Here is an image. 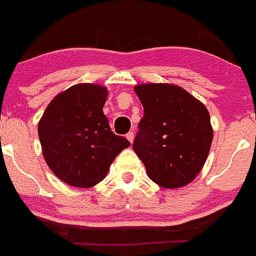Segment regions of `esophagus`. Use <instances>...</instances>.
<instances>
[{"label":"esophagus","mask_w":256,"mask_h":256,"mask_svg":"<svg viewBox=\"0 0 256 256\" xmlns=\"http://www.w3.org/2000/svg\"><path fill=\"white\" fill-rule=\"evenodd\" d=\"M134 138H135V135H134L132 131H130V132L126 134V139H128L130 142H134Z\"/></svg>","instance_id":"1"}]
</instances>
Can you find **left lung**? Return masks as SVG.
I'll list each match as a JSON object with an SVG mask.
<instances>
[{
	"label": "left lung",
	"mask_w": 256,
	"mask_h": 256,
	"mask_svg": "<svg viewBox=\"0 0 256 256\" xmlns=\"http://www.w3.org/2000/svg\"><path fill=\"white\" fill-rule=\"evenodd\" d=\"M144 116L132 149L148 176L164 188H179L196 178L211 149L210 114L183 88L164 83L136 86Z\"/></svg>",
	"instance_id": "8db88e82"
}]
</instances>
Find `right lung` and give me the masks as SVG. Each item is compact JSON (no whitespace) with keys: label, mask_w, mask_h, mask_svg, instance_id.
<instances>
[{"label":"right lung","mask_w":256,"mask_h":256,"mask_svg":"<svg viewBox=\"0 0 256 256\" xmlns=\"http://www.w3.org/2000/svg\"><path fill=\"white\" fill-rule=\"evenodd\" d=\"M107 90L82 83L59 93L39 122L48 166L64 183L88 188L106 176L114 158L130 142L114 135L104 116Z\"/></svg>","instance_id":"obj_1"}]
</instances>
